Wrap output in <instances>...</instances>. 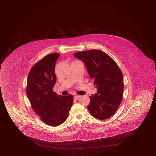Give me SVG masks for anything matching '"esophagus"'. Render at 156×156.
<instances>
[{
	"mask_svg": "<svg viewBox=\"0 0 156 156\" xmlns=\"http://www.w3.org/2000/svg\"><path fill=\"white\" fill-rule=\"evenodd\" d=\"M80 97H81L80 95H75V96H74L73 98H74V99L75 100H78Z\"/></svg>",
	"mask_w": 156,
	"mask_h": 156,
	"instance_id": "obj_1",
	"label": "esophagus"
}]
</instances>
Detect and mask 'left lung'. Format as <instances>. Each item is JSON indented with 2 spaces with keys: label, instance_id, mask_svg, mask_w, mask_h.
Returning a JSON list of instances; mask_svg holds the SVG:
<instances>
[{
  "label": "left lung",
  "instance_id": "8db88e82",
  "mask_svg": "<svg viewBox=\"0 0 156 156\" xmlns=\"http://www.w3.org/2000/svg\"><path fill=\"white\" fill-rule=\"evenodd\" d=\"M74 56L85 63L97 93L90 96L87 109L92 116L107 119L116 112L123 99V73L115 61L98 50L77 52Z\"/></svg>",
  "mask_w": 156,
  "mask_h": 156
}]
</instances>
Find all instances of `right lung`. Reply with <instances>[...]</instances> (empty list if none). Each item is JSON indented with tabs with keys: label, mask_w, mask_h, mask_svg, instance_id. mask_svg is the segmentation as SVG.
Here are the masks:
<instances>
[{
	"label": "right lung",
	"mask_w": 156,
	"mask_h": 156,
	"mask_svg": "<svg viewBox=\"0 0 156 156\" xmlns=\"http://www.w3.org/2000/svg\"><path fill=\"white\" fill-rule=\"evenodd\" d=\"M58 53H50L35 63L27 78L26 93L33 110L50 126H59L67 119L73 103L71 94L58 95L53 91L56 76Z\"/></svg>",
	"instance_id": "1"
}]
</instances>
